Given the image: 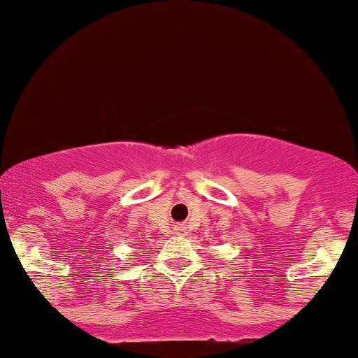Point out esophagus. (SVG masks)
<instances>
[{
	"label": "esophagus",
	"mask_w": 358,
	"mask_h": 358,
	"mask_svg": "<svg viewBox=\"0 0 358 358\" xmlns=\"http://www.w3.org/2000/svg\"><path fill=\"white\" fill-rule=\"evenodd\" d=\"M175 232L180 234V236H183V234H187V227H185V225H176Z\"/></svg>",
	"instance_id": "esophagus-1"
}]
</instances>
